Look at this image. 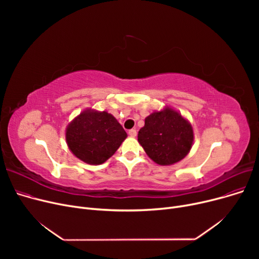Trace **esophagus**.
<instances>
[{
  "mask_svg": "<svg viewBox=\"0 0 259 259\" xmlns=\"http://www.w3.org/2000/svg\"><path fill=\"white\" fill-rule=\"evenodd\" d=\"M129 135H130V137L131 138H135V137H137V130H135V129H131V130H129Z\"/></svg>",
  "mask_w": 259,
  "mask_h": 259,
  "instance_id": "34e87169",
  "label": "esophagus"
}]
</instances>
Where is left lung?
I'll use <instances>...</instances> for the list:
<instances>
[{
	"mask_svg": "<svg viewBox=\"0 0 259 259\" xmlns=\"http://www.w3.org/2000/svg\"><path fill=\"white\" fill-rule=\"evenodd\" d=\"M138 141L155 164L171 166L184 159L194 141L193 127L179 110L165 106L145 118Z\"/></svg>",
	"mask_w": 259,
	"mask_h": 259,
	"instance_id": "1",
	"label": "left lung"
}]
</instances>
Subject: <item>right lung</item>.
<instances>
[{
    "label": "right lung",
    "instance_id": "right-lung-1",
    "mask_svg": "<svg viewBox=\"0 0 259 259\" xmlns=\"http://www.w3.org/2000/svg\"><path fill=\"white\" fill-rule=\"evenodd\" d=\"M127 137L124 128L111 113L93 108L81 111L65 131L66 143L72 154L94 166L110 158Z\"/></svg>",
    "mask_w": 259,
    "mask_h": 259
}]
</instances>
